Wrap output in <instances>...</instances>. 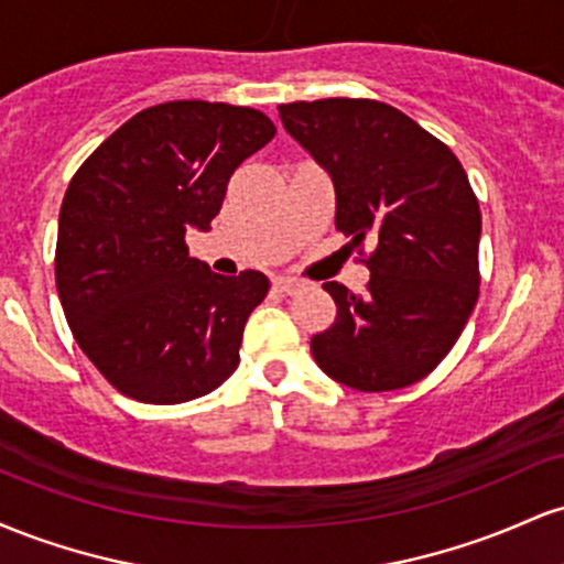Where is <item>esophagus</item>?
<instances>
[{"label":"esophagus","mask_w":564,"mask_h":564,"mask_svg":"<svg viewBox=\"0 0 564 564\" xmlns=\"http://www.w3.org/2000/svg\"><path fill=\"white\" fill-rule=\"evenodd\" d=\"M273 286L278 291H283V294H294V291H300L304 283L300 281V278H291V275H278L273 278Z\"/></svg>","instance_id":"1"}]
</instances>
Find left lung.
<instances>
[{"label":"left lung","mask_w":564,"mask_h":564,"mask_svg":"<svg viewBox=\"0 0 564 564\" xmlns=\"http://www.w3.org/2000/svg\"><path fill=\"white\" fill-rule=\"evenodd\" d=\"M286 132L332 174L336 230L364 246V294L341 283L336 321L310 341L339 384L390 392L451 352L480 296V204L462 161L403 111L366 97L278 106ZM364 254V249H360Z\"/></svg>","instance_id":"1"}]
</instances>
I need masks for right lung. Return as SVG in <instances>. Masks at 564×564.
I'll return each instance as SVG.
<instances>
[{
  "label": "right lung",
  "instance_id": "right-lung-1",
  "mask_svg": "<svg viewBox=\"0 0 564 564\" xmlns=\"http://www.w3.org/2000/svg\"><path fill=\"white\" fill-rule=\"evenodd\" d=\"M275 138L262 111L172 100L121 124L76 170L57 219L55 283L82 352L127 398L174 405L238 368L268 294L257 270L225 278L187 257L230 174Z\"/></svg>",
  "mask_w": 564,
  "mask_h": 564
}]
</instances>
